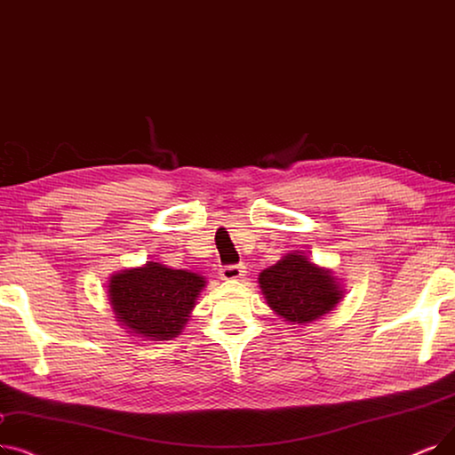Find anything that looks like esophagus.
Masks as SVG:
<instances>
[{"label": "esophagus", "mask_w": 455, "mask_h": 455, "mask_svg": "<svg viewBox=\"0 0 455 455\" xmlns=\"http://www.w3.org/2000/svg\"><path fill=\"white\" fill-rule=\"evenodd\" d=\"M220 275L223 281H238L245 275V267L243 266H225V267H221Z\"/></svg>", "instance_id": "1"}]
</instances>
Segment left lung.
I'll list each match as a JSON object with an SVG mask.
<instances>
[{"mask_svg":"<svg viewBox=\"0 0 455 455\" xmlns=\"http://www.w3.org/2000/svg\"><path fill=\"white\" fill-rule=\"evenodd\" d=\"M269 308L290 325L323 318L344 299L342 279L332 269L314 264L301 251H291L259 275Z\"/></svg>","mask_w":455,"mask_h":455,"instance_id":"obj_1","label":"left lung"}]
</instances>
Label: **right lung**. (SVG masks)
I'll return each mask as SVG.
<instances>
[{
  "mask_svg": "<svg viewBox=\"0 0 455 455\" xmlns=\"http://www.w3.org/2000/svg\"><path fill=\"white\" fill-rule=\"evenodd\" d=\"M206 288L201 273L147 262L109 276L108 298L118 325L141 340H172L184 331Z\"/></svg>",
  "mask_w": 455,
  "mask_h": 455,
  "instance_id": "right-lung-1",
  "label": "right lung"
}]
</instances>
